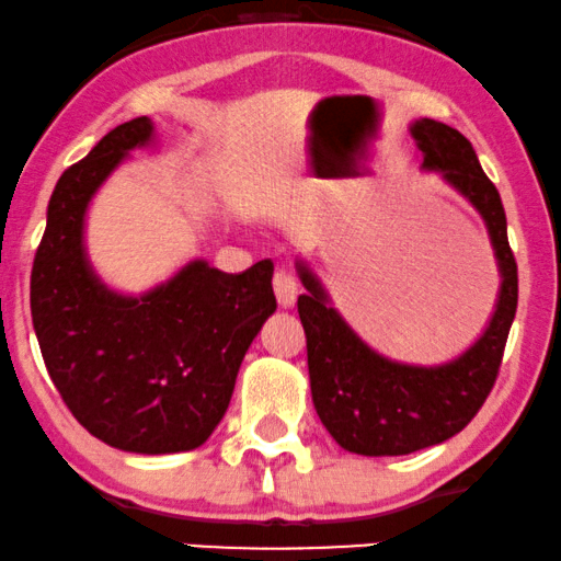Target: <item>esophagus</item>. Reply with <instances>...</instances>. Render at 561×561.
I'll list each match as a JSON object with an SVG mask.
<instances>
[{
	"label": "esophagus",
	"mask_w": 561,
	"mask_h": 561,
	"mask_svg": "<svg viewBox=\"0 0 561 561\" xmlns=\"http://www.w3.org/2000/svg\"><path fill=\"white\" fill-rule=\"evenodd\" d=\"M274 295L282 308H293L297 300V279L289 272H285V268H279L274 274Z\"/></svg>",
	"instance_id": "esophagus-1"
}]
</instances>
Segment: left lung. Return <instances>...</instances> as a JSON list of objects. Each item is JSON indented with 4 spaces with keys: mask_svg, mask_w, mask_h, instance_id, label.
<instances>
[{
    "mask_svg": "<svg viewBox=\"0 0 561 561\" xmlns=\"http://www.w3.org/2000/svg\"><path fill=\"white\" fill-rule=\"evenodd\" d=\"M411 134L424 152V168L439 170L484 217L502 289L492 323L463 357L443 367H411L391 363L359 342L325 305L316 276L300 266L308 295L297 297V313L308 339L316 411L331 437L359 456H407L458 435L492 393L517 308V264L507 240L505 207L471 141L435 118L416 122Z\"/></svg>",
    "mask_w": 561,
    "mask_h": 561,
    "instance_id": "8db88e82",
    "label": "left lung"
}]
</instances>
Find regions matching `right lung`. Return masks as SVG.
I'll list each match as a JSON object with an SVG mask.
<instances>
[{
	"instance_id": "right-lung-1",
	"label": "right lung",
	"mask_w": 561,
	"mask_h": 561,
	"mask_svg": "<svg viewBox=\"0 0 561 561\" xmlns=\"http://www.w3.org/2000/svg\"><path fill=\"white\" fill-rule=\"evenodd\" d=\"M152 124L131 118L61 173L31 272V313L46 370L90 435L118 450H194L228 411L261 325L276 310L274 264L225 274L194 261L145 297H122L90 274L82 217Z\"/></svg>"
}]
</instances>
